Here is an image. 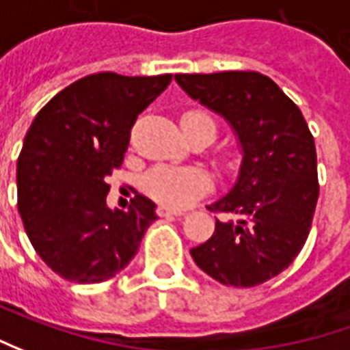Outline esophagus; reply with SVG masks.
<instances>
[{
  "instance_id": "esophagus-1",
  "label": "esophagus",
  "mask_w": 350,
  "mask_h": 350,
  "mask_svg": "<svg viewBox=\"0 0 350 350\" xmlns=\"http://www.w3.org/2000/svg\"><path fill=\"white\" fill-rule=\"evenodd\" d=\"M157 213H159V217H182V215H186V211L170 209V207H164V205H161V207L157 209Z\"/></svg>"
}]
</instances>
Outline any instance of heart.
<instances>
[{
  "label": "heart",
  "instance_id": "1",
  "mask_svg": "<svg viewBox=\"0 0 350 350\" xmlns=\"http://www.w3.org/2000/svg\"><path fill=\"white\" fill-rule=\"evenodd\" d=\"M182 122H203L215 127V122L203 112H187ZM211 180L199 168L157 166L145 178V191L170 207H186L191 199L209 189Z\"/></svg>",
  "mask_w": 350,
  "mask_h": 350
}]
</instances>
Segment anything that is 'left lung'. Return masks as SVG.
I'll return each instance as SVG.
<instances>
[{"label": "left lung", "mask_w": 350, "mask_h": 350, "mask_svg": "<svg viewBox=\"0 0 350 350\" xmlns=\"http://www.w3.org/2000/svg\"><path fill=\"white\" fill-rule=\"evenodd\" d=\"M174 79L230 126L242 154L232 187L207 207L226 219L189 254L226 286L265 283L295 261L316 211L318 161L306 120L277 83L256 71Z\"/></svg>", "instance_id": "1"}]
</instances>
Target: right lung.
<instances>
[{
  "mask_svg": "<svg viewBox=\"0 0 350 350\" xmlns=\"http://www.w3.org/2000/svg\"><path fill=\"white\" fill-rule=\"evenodd\" d=\"M170 81L87 75L57 92L27 131L17 161L18 215L36 254L67 281L116 277L159 219L141 193L127 211L110 209L106 178L124 161L135 118Z\"/></svg>",
  "mask_w": 350,
  "mask_h": 350,
  "instance_id": "1",
  "label": "right lung"
}]
</instances>
